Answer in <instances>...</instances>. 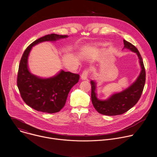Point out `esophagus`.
<instances>
[{"label":"esophagus","instance_id":"esophagus-1","mask_svg":"<svg viewBox=\"0 0 157 157\" xmlns=\"http://www.w3.org/2000/svg\"><path fill=\"white\" fill-rule=\"evenodd\" d=\"M89 73V70H85L83 71V72L81 74V78L82 79V80H85L87 79V76H88V74Z\"/></svg>","mask_w":157,"mask_h":157}]
</instances>
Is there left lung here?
Masks as SVG:
<instances>
[{
  "instance_id": "obj_1",
  "label": "left lung",
  "mask_w": 157,
  "mask_h": 157,
  "mask_svg": "<svg viewBox=\"0 0 157 157\" xmlns=\"http://www.w3.org/2000/svg\"><path fill=\"white\" fill-rule=\"evenodd\" d=\"M124 48L137 54L142 70L137 79L132 85L122 92L113 94L109 99L105 101H101L97 98L95 93L96 82L93 81H91L92 103L98 113L103 115L117 116L126 113L137 103L144 90L146 73L142 58L137 48L132 43L125 40H124Z\"/></svg>"
}]
</instances>
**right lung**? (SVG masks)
Here are the masks:
<instances>
[{"label":"right lung","instance_id":"1","mask_svg":"<svg viewBox=\"0 0 157 157\" xmlns=\"http://www.w3.org/2000/svg\"><path fill=\"white\" fill-rule=\"evenodd\" d=\"M68 35L50 34L32 43L24 51L18 67L17 84L24 101L37 111L56 113L65 105L72 87L79 79L78 74L61 71L49 79H41L31 74L28 69L27 59L33 46L44 41H55Z\"/></svg>","mask_w":157,"mask_h":157}]
</instances>
